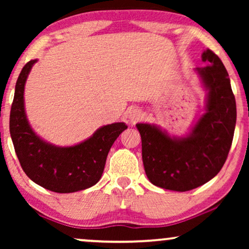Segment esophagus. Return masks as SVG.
<instances>
[{"mask_svg":"<svg viewBox=\"0 0 249 249\" xmlns=\"http://www.w3.org/2000/svg\"><path fill=\"white\" fill-rule=\"evenodd\" d=\"M128 119L131 122H136V121L142 120V111L138 107L131 108V110L128 112Z\"/></svg>","mask_w":249,"mask_h":249,"instance_id":"obj_1","label":"esophagus"}]
</instances>
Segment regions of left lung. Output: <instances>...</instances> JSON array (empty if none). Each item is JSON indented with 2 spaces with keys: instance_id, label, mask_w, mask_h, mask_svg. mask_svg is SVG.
<instances>
[{
  "instance_id": "left-lung-1",
  "label": "left lung",
  "mask_w": 249,
  "mask_h": 249,
  "mask_svg": "<svg viewBox=\"0 0 249 249\" xmlns=\"http://www.w3.org/2000/svg\"><path fill=\"white\" fill-rule=\"evenodd\" d=\"M204 68H196L205 88V113L188 135L170 136L155 124H137L146 176L153 185L188 192L213 179L226 162L232 144L237 108L229 74L220 57L207 49Z\"/></svg>"
}]
</instances>
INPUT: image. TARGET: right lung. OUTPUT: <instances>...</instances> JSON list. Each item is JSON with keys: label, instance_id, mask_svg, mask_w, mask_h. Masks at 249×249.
I'll return each mask as SVG.
<instances>
[{"label": "right lung", "instance_id": "obj_1", "mask_svg": "<svg viewBox=\"0 0 249 249\" xmlns=\"http://www.w3.org/2000/svg\"><path fill=\"white\" fill-rule=\"evenodd\" d=\"M37 60L22 68L16 84L10 112V134L20 165L28 178L54 193H74L98 182L115 139L128 127L115 122L98 128L93 136L73 146H55L36 135L25 111L26 80Z\"/></svg>", "mask_w": 249, "mask_h": 249}]
</instances>
